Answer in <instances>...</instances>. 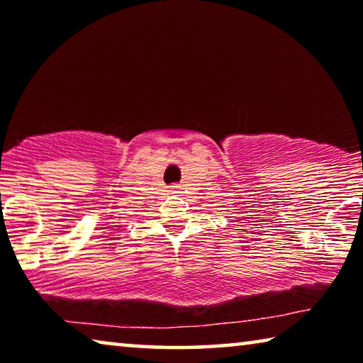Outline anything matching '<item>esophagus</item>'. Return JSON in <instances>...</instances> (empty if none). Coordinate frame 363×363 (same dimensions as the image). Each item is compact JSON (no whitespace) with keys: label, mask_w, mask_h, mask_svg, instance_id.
<instances>
[{"label":"esophagus","mask_w":363,"mask_h":363,"mask_svg":"<svg viewBox=\"0 0 363 363\" xmlns=\"http://www.w3.org/2000/svg\"><path fill=\"white\" fill-rule=\"evenodd\" d=\"M169 192L171 194H179V186H171L169 187Z\"/></svg>","instance_id":"esophagus-1"}]
</instances>
